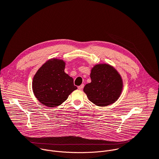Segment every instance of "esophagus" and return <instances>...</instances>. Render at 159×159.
<instances>
[{
  "label": "esophagus",
  "instance_id": "34e87169",
  "mask_svg": "<svg viewBox=\"0 0 159 159\" xmlns=\"http://www.w3.org/2000/svg\"><path fill=\"white\" fill-rule=\"evenodd\" d=\"M84 84H81L80 86L78 87V89H80V90H82L83 88H84Z\"/></svg>",
  "mask_w": 159,
  "mask_h": 159
}]
</instances>
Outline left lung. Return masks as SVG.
<instances>
[{"mask_svg":"<svg viewBox=\"0 0 159 159\" xmlns=\"http://www.w3.org/2000/svg\"><path fill=\"white\" fill-rule=\"evenodd\" d=\"M90 77L91 82L84 88V92L90 101L103 107L113 104L119 99L123 82L112 66L107 63L96 64L92 68Z\"/></svg>","mask_w":159,"mask_h":159,"instance_id":"left-lung-1","label":"left lung"}]
</instances>
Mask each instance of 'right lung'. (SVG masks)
Listing matches in <instances>:
<instances>
[{
  "instance_id": "right-lung-1",
  "label": "right lung",
  "mask_w": 159,
  "mask_h": 159,
  "mask_svg": "<svg viewBox=\"0 0 159 159\" xmlns=\"http://www.w3.org/2000/svg\"><path fill=\"white\" fill-rule=\"evenodd\" d=\"M65 67L63 60L54 58L45 62L35 74L32 82L33 91L44 106H60L77 89L72 77L65 72Z\"/></svg>"
}]
</instances>
